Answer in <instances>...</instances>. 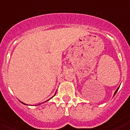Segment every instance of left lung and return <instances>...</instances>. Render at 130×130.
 Here are the masks:
<instances>
[{
  "mask_svg": "<svg viewBox=\"0 0 130 130\" xmlns=\"http://www.w3.org/2000/svg\"><path fill=\"white\" fill-rule=\"evenodd\" d=\"M119 87H118V88H117V89H116V91L115 92V93H114V96H115V94H116V93H117V91H118V89H119Z\"/></svg>",
  "mask_w": 130,
  "mask_h": 130,
  "instance_id": "1",
  "label": "left lung"
}]
</instances>
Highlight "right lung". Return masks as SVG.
<instances>
[{
  "label": "right lung",
  "mask_w": 130,
  "mask_h": 130,
  "mask_svg": "<svg viewBox=\"0 0 130 130\" xmlns=\"http://www.w3.org/2000/svg\"><path fill=\"white\" fill-rule=\"evenodd\" d=\"M56 93H55V94H54V95H56ZM54 96H53V97H54ZM53 97H52L51 98V99H52V98H53ZM51 99H48V100H47V101H45V102H44V103H45V102H46V101H49V100ZM20 102H21V103H22V104H24V105H27V104H25V103H23V102H22V101H20ZM41 103V104H42V103ZM41 104H38V105H41Z\"/></svg>",
  "instance_id": "1"
}]
</instances>
